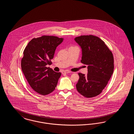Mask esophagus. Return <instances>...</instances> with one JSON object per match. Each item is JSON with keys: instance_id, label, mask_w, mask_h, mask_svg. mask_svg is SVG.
<instances>
[{"instance_id": "34e87169", "label": "esophagus", "mask_w": 134, "mask_h": 134, "mask_svg": "<svg viewBox=\"0 0 134 134\" xmlns=\"http://www.w3.org/2000/svg\"><path fill=\"white\" fill-rule=\"evenodd\" d=\"M71 73V72L68 70H64L62 72L63 74H66V73Z\"/></svg>"}]
</instances>
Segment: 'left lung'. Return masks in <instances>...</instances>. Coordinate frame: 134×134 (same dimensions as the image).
<instances>
[{
  "label": "left lung",
  "instance_id": "8db88e82",
  "mask_svg": "<svg viewBox=\"0 0 134 134\" xmlns=\"http://www.w3.org/2000/svg\"><path fill=\"white\" fill-rule=\"evenodd\" d=\"M74 40L82 49L81 62L88 66L87 75L78 73L77 90L87 98L98 96L113 74V53L102 40L93 35L81 36Z\"/></svg>",
  "mask_w": 134,
  "mask_h": 134
}]
</instances>
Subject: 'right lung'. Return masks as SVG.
Returning <instances> with one entry per match:
<instances>
[{
  "label": "right lung",
  "instance_id": "obj_1",
  "mask_svg": "<svg viewBox=\"0 0 134 134\" xmlns=\"http://www.w3.org/2000/svg\"><path fill=\"white\" fill-rule=\"evenodd\" d=\"M63 40L49 36L32 38L24 51L21 61L23 72L32 89L43 96L55 89L61 75L46 66L51 64L57 47Z\"/></svg>",
  "mask_w": 134,
  "mask_h": 134
}]
</instances>
